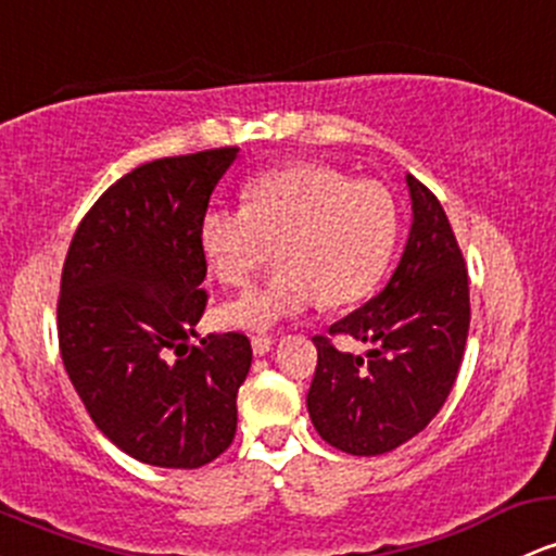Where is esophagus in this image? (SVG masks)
I'll return each mask as SVG.
<instances>
[{
  "instance_id": "esophagus-1",
  "label": "esophagus",
  "mask_w": 556,
  "mask_h": 556,
  "mask_svg": "<svg viewBox=\"0 0 556 556\" xmlns=\"http://www.w3.org/2000/svg\"><path fill=\"white\" fill-rule=\"evenodd\" d=\"M274 340L268 338V334H253V353L255 356H266L268 351H271Z\"/></svg>"
}]
</instances>
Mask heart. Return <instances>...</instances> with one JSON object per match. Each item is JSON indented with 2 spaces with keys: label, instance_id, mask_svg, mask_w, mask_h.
Masks as SVG:
<instances>
[{
  "label": "heart",
  "instance_id": "heart-1",
  "mask_svg": "<svg viewBox=\"0 0 556 556\" xmlns=\"http://www.w3.org/2000/svg\"><path fill=\"white\" fill-rule=\"evenodd\" d=\"M245 205H213L200 248L216 279L248 288L277 245L279 268L261 288L218 308L229 327L266 329L321 298L329 308L367 298L399 237V205L386 185L353 181L327 163H292L245 185Z\"/></svg>",
  "mask_w": 556,
  "mask_h": 556
}]
</instances>
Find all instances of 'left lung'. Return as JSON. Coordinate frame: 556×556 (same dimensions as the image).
<instances>
[{"label": "left lung", "mask_w": 556, "mask_h": 556, "mask_svg": "<svg viewBox=\"0 0 556 556\" xmlns=\"http://www.w3.org/2000/svg\"><path fill=\"white\" fill-rule=\"evenodd\" d=\"M414 222L390 282L327 334H314L308 414L329 446L377 456L412 441L446 404L469 332L465 255L441 200L408 176ZM334 337L371 342L367 357Z\"/></svg>", "instance_id": "left-lung-1"}]
</instances>
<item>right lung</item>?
<instances>
[{"label": "right lung", "mask_w": 556, "mask_h": 556, "mask_svg": "<svg viewBox=\"0 0 556 556\" xmlns=\"http://www.w3.org/2000/svg\"><path fill=\"white\" fill-rule=\"evenodd\" d=\"M240 148L161 157L121 176L73 235L60 277L58 343L91 422L124 454L203 467L235 441L242 332L189 343L208 306L200 218Z\"/></svg>", "instance_id": "1"}]
</instances>
